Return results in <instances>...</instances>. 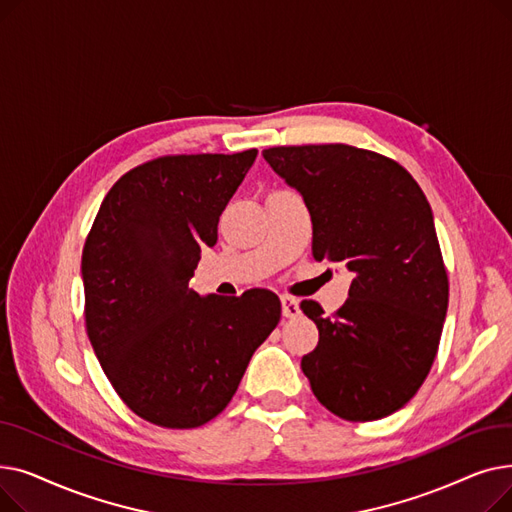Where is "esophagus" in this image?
Masks as SVG:
<instances>
[{
	"label": "esophagus",
	"mask_w": 512,
	"mask_h": 512,
	"mask_svg": "<svg viewBox=\"0 0 512 512\" xmlns=\"http://www.w3.org/2000/svg\"><path fill=\"white\" fill-rule=\"evenodd\" d=\"M280 301H282V315L284 317H297L299 313H301V307H299V301L297 299H292V297H280Z\"/></svg>",
	"instance_id": "34e87169"
}]
</instances>
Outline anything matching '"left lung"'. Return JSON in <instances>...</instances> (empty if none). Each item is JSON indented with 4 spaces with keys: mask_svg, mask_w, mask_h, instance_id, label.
<instances>
[{
    "mask_svg": "<svg viewBox=\"0 0 512 512\" xmlns=\"http://www.w3.org/2000/svg\"><path fill=\"white\" fill-rule=\"evenodd\" d=\"M263 157L301 193L313 222V257L353 272L346 303L324 317L303 313L319 342L301 369L317 400L346 421L402 409L438 353L448 309V276L434 213L396 161L351 145L272 147Z\"/></svg>",
    "mask_w": 512,
    "mask_h": 512,
    "instance_id": "obj_1",
    "label": "left lung"
}]
</instances>
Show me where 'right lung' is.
<instances>
[{
  "label": "right lung",
  "mask_w": 512,
  "mask_h": 512,
  "mask_svg": "<svg viewBox=\"0 0 512 512\" xmlns=\"http://www.w3.org/2000/svg\"><path fill=\"white\" fill-rule=\"evenodd\" d=\"M255 157L147 161L110 188L87 236L80 272L91 346L118 396L155 425L188 429L220 415L280 321L270 290L201 297L188 286Z\"/></svg>",
  "instance_id": "1"
}]
</instances>
